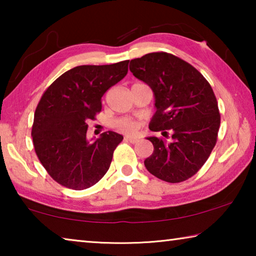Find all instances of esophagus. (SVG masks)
Listing matches in <instances>:
<instances>
[{"instance_id":"1","label":"esophagus","mask_w":256,"mask_h":256,"mask_svg":"<svg viewBox=\"0 0 256 256\" xmlns=\"http://www.w3.org/2000/svg\"><path fill=\"white\" fill-rule=\"evenodd\" d=\"M125 140L130 141L131 144H136V142L138 141V138L136 136H125Z\"/></svg>"}]
</instances>
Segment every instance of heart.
<instances>
[{
    "mask_svg": "<svg viewBox=\"0 0 256 256\" xmlns=\"http://www.w3.org/2000/svg\"><path fill=\"white\" fill-rule=\"evenodd\" d=\"M116 128L124 132H136L138 124L131 118H120L116 120Z\"/></svg>",
    "mask_w": 256,
    "mask_h": 256,
    "instance_id": "obj_1",
    "label": "heart"
}]
</instances>
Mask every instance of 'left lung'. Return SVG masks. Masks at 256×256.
I'll list each match as a JSON object with an SVG mask.
<instances>
[{
    "instance_id": "1",
    "label": "left lung",
    "mask_w": 256,
    "mask_h": 256,
    "mask_svg": "<svg viewBox=\"0 0 256 256\" xmlns=\"http://www.w3.org/2000/svg\"><path fill=\"white\" fill-rule=\"evenodd\" d=\"M130 71L152 90L156 112L151 131L170 130V142L146 136L154 152L144 160L149 172L168 183L188 180L214 148L220 126L218 102L209 82L196 68L164 52L131 60Z\"/></svg>"
}]
</instances>
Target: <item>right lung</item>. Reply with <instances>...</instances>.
Returning a JSON list of instances; mask_svg holds the SVG:
<instances>
[{
	"instance_id": "right-lung-1",
	"label": "right lung",
	"mask_w": 256,
	"mask_h": 256,
	"mask_svg": "<svg viewBox=\"0 0 256 256\" xmlns=\"http://www.w3.org/2000/svg\"><path fill=\"white\" fill-rule=\"evenodd\" d=\"M128 62L76 66L42 96L34 112L32 142L40 162L58 184L86 190L107 172L123 136L107 131L90 142L86 120L102 110L104 94L128 74Z\"/></svg>"
}]
</instances>
